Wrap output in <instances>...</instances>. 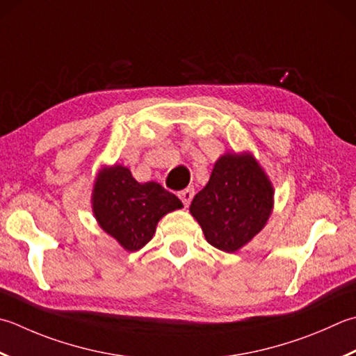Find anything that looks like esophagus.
I'll return each instance as SVG.
<instances>
[{"label": "esophagus", "instance_id": "34e87169", "mask_svg": "<svg viewBox=\"0 0 356 356\" xmlns=\"http://www.w3.org/2000/svg\"><path fill=\"white\" fill-rule=\"evenodd\" d=\"M177 196H179L180 200L184 202V205L188 207V205H190L193 196H194V190H193V188H185V190L177 193Z\"/></svg>", "mask_w": 356, "mask_h": 356}]
</instances>
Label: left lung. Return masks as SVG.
<instances>
[{
  "instance_id": "1",
  "label": "left lung",
  "mask_w": 356,
  "mask_h": 356,
  "mask_svg": "<svg viewBox=\"0 0 356 356\" xmlns=\"http://www.w3.org/2000/svg\"><path fill=\"white\" fill-rule=\"evenodd\" d=\"M273 204V184L252 152H225L194 196L190 213L208 243L234 253L267 225Z\"/></svg>"
}]
</instances>
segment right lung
<instances>
[{"mask_svg": "<svg viewBox=\"0 0 356 356\" xmlns=\"http://www.w3.org/2000/svg\"><path fill=\"white\" fill-rule=\"evenodd\" d=\"M90 204L97 224L127 252L148 243L159 220L184 207L160 184L137 182L129 168L117 163L97 172Z\"/></svg>", "mask_w": 356, "mask_h": 356, "instance_id": "add662e5", "label": "right lung"}]
</instances>
